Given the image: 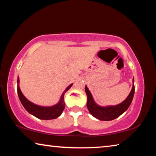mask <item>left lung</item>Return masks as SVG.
Instances as JSON below:
<instances>
[{
    "label": "left lung",
    "instance_id": "1",
    "mask_svg": "<svg viewBox=\"0 0 156 156\" xmlns=\"http://www.w3.org/2000/svg\"><path fill=\"white\" fill-rule=\"evenodd\" d=\"M84 89H85L87 96V107L88 108L89 113L92 115L94 116L95 118H98V119L106 121L115 119L116 118L119 117L121 114H122L128 109L129 107L130 106L133 98L134 92H135V87H134L133 84L130 94H129L125 101H123L122 103L116 105V106L102 107L95 103L90 91H89L87 86H85Z\"/></svg>",
    "mask_w": 156,
    "mask_h": 156
}]
</instances>
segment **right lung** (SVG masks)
<instances>
[{
	"label": "right lung",
	"instance_id": "1",
	"mask_svg": "<svg viewBox=\"0 0 156 156\" xmlns=\"http://www.w3.org/2000/svg\"><path fill=\"white\" fill-rule=\"evenodd\" d=\"M18 87H17V91L18 95L19 97V99L20 100L21 103L25 107V109L27 111V112L32 114L35 117L39 118V119L42 120H51L57 118L58 117L61 115L63 110L65 109V102H64V96L66 91H68L70 89L71 87L72 86V84H71L68 87L65 89V91L61 96V98L58 104L53 107H41L38 106V105H34L32 102L23 96V94L21 92L20 89L18 86V83H19V78H18Z\"/></svg>",
	"mask_w": 156,
	"mask_h": 156
}]
</instances>
